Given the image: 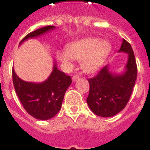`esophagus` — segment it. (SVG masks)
Here are the masks:
<instances>
[{"label":"esophagus","mask_w":150,"mask_h":150,"mask_svg":"<svg viewBox=\"0 0 150 150\" xmlns=\"http://www.w3.org/2000/svg\"><path fill=\"white\" fill-rule=\"evenodd\" d=\"M79 79V75H74V76L72 77L73 82H76V81Z\"/></svg>","instance_id":"obj_1"}]
</instances>
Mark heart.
I'll return each mask as SVG.
<instances>
[{"instance_id":"heart-1","label":"heart","mask_w":150,"mask_h":150,"mask_svg":"<svg viewBox=\"0 0 150 150\" xmlns=\"http://www.w3.org/2000/svg\"><path fill=\"white\" fill-rule=\"evenodd\" d=\"M111 45L107 40L96 37H87L73 42L66 50H59L57 57L61 63L71 67L73 60L81 61V67L86 73H93L99 70L109 55Z\"/></svg>"}]
</instances>
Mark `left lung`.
Listing matches in <instances>:
<instances>
[{
	"mask_svg": "<svg viewBox=\"0 0 150 150\" xmlns=\"http://www.w3.org/2000/svg\"><path fill=\"white\" fill-rule=\"evenodd\" d=\"M118 52L128 54L122 74L112 73L107 65L96 76L88 79L89 93L86 102L94 114L103 117L114 116L125 107L137 78V65L130 43L123 40Z\"/></svg>",
	"mask_w": 150,
	"mask_h": 150,
	"instance_id": "8db88e82",
	"label": "left lung"
}]
</instances>
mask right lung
Instances as JSON below:
<instances>
[{
    "label": "right lung",
    "instance_id": "1",
    "mask_svg": "<svg viewBox=\"0 0 150 150\" xmlns=\"http://www.w3.org/2000/svg\"><path fill=\"white\" fill-rule=\"evenodd\" d=\"M55 29V26H47L36 29L25 36L19 44L29 39L36 38ZM13 84L24 109L31 116L39 120H48L54 117L61 108L64 96L71 79L57 68L54 61L53 71L44 82H25L21 79L12 68Z\"/></svg>",
    "mask_w": 150,
    "mask_h": 150
}]
</instances>
